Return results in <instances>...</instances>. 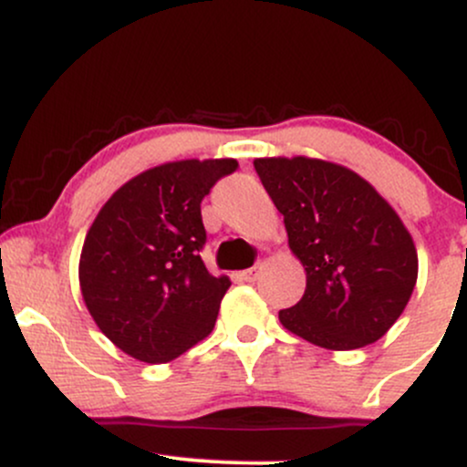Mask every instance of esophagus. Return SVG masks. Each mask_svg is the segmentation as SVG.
I'll use <instances>...</instances> for the list:
<instances>
[{
  "instance_id": "obj_1",
  "label": "esophagus",
  "mask_w": 467,
  "mask_h": 467,
  "mask_svg": "<svg viewBox=\"0 0 467 467\" xmlns=\"http://www.w3.org/2000/svg\"><path fill=\"white\" fill-rule=\"evenodd\" d=\"M259 272H261V267H259V265H254V267H250V270L239 272V276H241V281L252 283V281H256V276H259Z\"/></svg>"
}]
</instances>
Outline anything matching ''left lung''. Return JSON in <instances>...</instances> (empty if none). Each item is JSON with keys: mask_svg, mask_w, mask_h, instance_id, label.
<instances>
[{"mask_svg": "<svg viewBox=\"0 0 467 467\" xmlns=\"http://www.w3.org/2000/svg\"><path fill=\"white\" fill-rule=\"evenodd\" d=\"M307 275L303 298L281 309L292 334L334 351L379 340L417 283V250L398 213L360 175L314 158L254 160Z\"/></svg>", "mask_w": 467, "mask_h": 467, "instance_id": "1", "label": "left lung"}]
</instances>
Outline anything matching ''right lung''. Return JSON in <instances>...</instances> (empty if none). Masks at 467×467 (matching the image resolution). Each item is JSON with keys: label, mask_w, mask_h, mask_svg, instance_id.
I'll return each mask as SVG.
<instances>
[{"label": "right lung", "mask_w": 467, "mask_h": 467, "mask_svg": "<svg viewBox=\"0 0 467 467\" xmlns=\"http://www.w3.org/2000/svg\"><path fill=\"white\" fill-rule=\"evenodd\" d=\"M237 160H180L144 171L107 200L80 252L83 301L99 329L160 364L213 331L228 276L203 265L202 200Z\"/></svg>", "instance_id": "1"}]
</instances>
